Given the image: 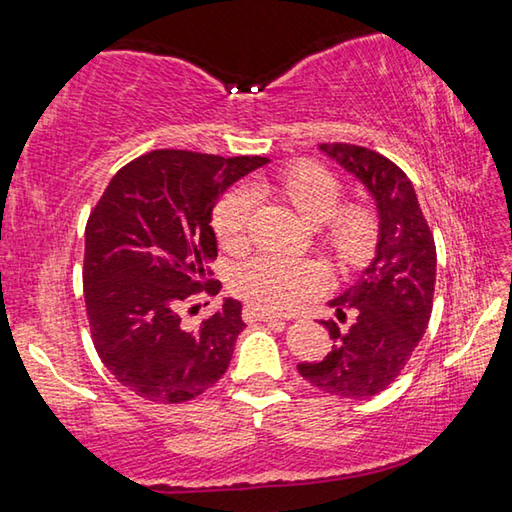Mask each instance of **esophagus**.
Instances as JSON below:
<instances>
[{"label": "esophagus", "mask_w": 512, "mask_h": 512, "mask_svg": "<svg viewBox=\"0 0 512 512\" xmlns=\"http://www.w3.org/2000/svg\"><path fill=\"white\" fill-rule=\"evenodd\" d=\"M241 316H244L246 323H257V320H264V323H273V320H282L280 316L268 314V311H262V309L253 307V305H246L244 314H241Z\"/></svg>", "instance_id": "esophagus-1"}]
</instances>
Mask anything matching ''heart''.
I'll list each match as a JSON object with an SVG mask.
<instances>
[{
  "instance_id": "1",
  "label": "heart",
  "mask_w": 512,
  "mask_h": 512,
  "mask_svg": "<svg viewBox=\"0 0 512 512\" xmlns=\"http://www.w3.org/2000/svg\"><path fill=\"white\" fill-rule=\"evenodd\" d=\"M282 194L309 225H325L323 241L339 262L354 266L370 255L375 225L361 207L341 210L343 187L334 173L314 162H300L282 173ZM255 210L250 185L232 187L212 212V228L225 248H241L248 239ZM230 289L262 311H289L325 289V271L316 262L282 255H257L237 264L230 273Z\"/></svg>"
}]
</instances>
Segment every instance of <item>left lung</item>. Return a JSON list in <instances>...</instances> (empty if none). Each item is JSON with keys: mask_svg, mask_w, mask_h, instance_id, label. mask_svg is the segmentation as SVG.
I'll return each instance as SVG.
<instances>
[{"mask_svg": "<svg viewBox=\"0 0 512 512\" xmlns=\"http://www.w3.org/2000/svg\"><path fill=\"white\" fill-rule=\"evenodd\" d=\"M320 149L354 173L375 198L379 244L357 284L329 302L341 323L352 316L350 325L341 329L334 320H323L334 341L332 352L323 361L298 363V372L320 391L359 400L391 386L427 332L436 244L411 180L395 162L348 142L320 144Z\"/></svg>", "mask_w": 512, "mask_h": 512, "instance_id": "left-lung-1", "label": "left lung"}]
</instances>
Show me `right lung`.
Returning a JSON list of instances; mask_svg holds the SVG:
<instances>
[{
	"mask_svg": "<svg viewBox=\"0 0 512 512\" xmlns=\"http://www.w3.org/2000/svg\"><path fill=\"white\" fill-rule=\"evenodd\" d=\"M268 158L162 149L121 167L85 225L83 296L92 343L121 386L158 404L194 400L228 370L241 302L225 300L198 327L183 311L216 296L212 207Z\"/></svg>",
	"mask_w": 512,
	"mask_h": 512,
	"instance_id": "obj_1",
	"label": "right lung"
}]
</instances>
